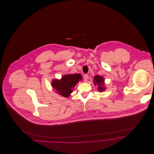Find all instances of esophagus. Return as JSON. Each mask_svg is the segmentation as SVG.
<instances>
[{
  "label": "esophagus",
  "mask_w": 154,
  "mask_h": 154,
  "mask_svg": "<svg viewBox=\"0 0 154 154\" xmlns=\"http://www.w3.org/2000/svg\"><path fill=\"white\" fill-rule=\"evenodd\" d=\"M88 75L87 74H85L84 75V81L86 82L87 80H88Z\"/></svg>",
  "instance_id": "34e87169"
}]
</instances>
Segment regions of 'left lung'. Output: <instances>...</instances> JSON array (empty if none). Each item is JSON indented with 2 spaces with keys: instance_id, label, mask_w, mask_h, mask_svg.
I'll list each match as a JSON object with an SVG mask.
<instances>
[{
  "instance_id": "8db88e82",
  "label": "left lung",
  "mask_w": 154,
  "mask_h": 154,
  "mask_svg": "<svg viewBox=\"0 0 154 154\" xmlns=\"http://www.w3.org/2000/svg\"><path fill=\"white\" fill-rule=\"evenodd\" d=\"M95 85L98 86V91L100 92H103L106 89V87L104 86V79L100 76L96 75L94 77V81H93Z\"/></svg>"
}]
</instances>
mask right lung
<instances>
[{
    "mask_svg": "<svg viewBox=\"0 0 154 154\" xmlns=\"http://www.w3.org/2000/svg\"><path fill=\"white\" fill-rule=\"evenodd\" d=\"M82 79L80 74L65 75L60 80H53L51 85L60 95L68 97L73 92L75 85L79 81L82 80Z\"/></svg>",
    "mask_w": 154,
    "mask_h": 154,
    "instance_id": "obj_1",
    "label": "right lung"
}]
</instances>
